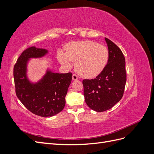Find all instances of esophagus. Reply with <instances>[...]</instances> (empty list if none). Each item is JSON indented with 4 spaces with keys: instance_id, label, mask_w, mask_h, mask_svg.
<instances>
[{
    "instance_id": "obj_1",
    "label": "esophagus",
    "mask_w": 154,
    "mask_h": 154,
    "mask_svg": "<svg viewBox=\"0 0 154 154\" xmlns=\"http://www.w3.org/2000/svg\"><path fill=\"white\" fill-rule=\"evenodd\" d=\"M72 79L73 80H77L78 79V77L77 76V75H76V74H72Z\"/></svg>"
}]
</instances>
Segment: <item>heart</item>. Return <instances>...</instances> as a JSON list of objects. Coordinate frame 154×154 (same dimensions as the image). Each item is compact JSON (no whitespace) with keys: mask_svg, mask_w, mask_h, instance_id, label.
Wrapping results in <instances>:
<instances>
[{"mask_svg":"<svg viewBox=\"0 0 154 154\" xmlns=\"http://www.w3.org/2000/svg\"><path fill=\"white\" fill-rule=\"evenodd\" d=\"M109 50L105 46L92 41L75 42L69 44L66 53L60 52L58 60L67 67L76 62V72L83 78L95 77L103 71L108 63Z\"/></svg>","mask_w":154,"mask_h":154,"instance_id":"b5f03b06","label":"heart"}]
</instances>
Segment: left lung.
Listing matches in <instances>:
<instances>
[{
	"label": "left lung",
	"mask_w": 154,
	"mask_h": 154,
	"mask_svg": "<svg viewBox=\"0 0 154 154\" xmlns=\"http://www.w3.org/2000/svg\"><path fill=\"white\" fill-rule=\"evenodd\" d=\"M105 40L109 53L108 63L94 79L83 80L85 101L90 109L96 112L109 110L119 102L127 82L122 51L109 39Z\"/></svg>",
	"instance_id": "1"
}]
</instances>
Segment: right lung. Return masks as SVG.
I'll list each match as a JSON object with an SVG mask.
<instances>
[{
	"label": "right lung",
	"mask_w": 154,
	"mask_h": 154,
	"mask_svg": "<svg viewBox=\"0 0 154 154\" xmlns=\"http://www.w3.org/2000/svg\"><path fill=\"white\" fill-rule=\"evenodd\" d=\"M48 53L45 49L31 47L22 52L13 68L16 95L32 113L41 117H51L61 112L66 105V96L72 80V73L60 74L48 70L37 83L27 76L29 58H41Z\"/></svg>",
	"instance_id": "add662e5"
}]
</instances>
